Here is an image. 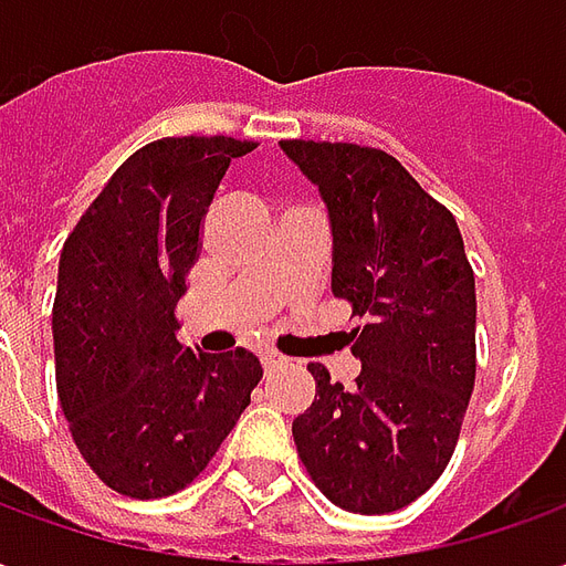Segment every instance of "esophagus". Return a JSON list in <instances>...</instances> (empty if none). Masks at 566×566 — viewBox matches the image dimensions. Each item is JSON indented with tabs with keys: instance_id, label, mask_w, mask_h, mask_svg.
<instances>
[{
	"instance_id": "1",
	"label": "esophagus",
	"mask_w": 566,
	"mask_h": 566,
	"mask_svg": "<svg viewBox=\"0 0 566 566\" xmlns=\"http://www.w3.org/2000/svg\"><path fill=\"white\" fill-rule=\"evenodd\" d=\"M260 360H263V369H266V373H275V369L287 367V360H284L282 355H272V352H266Z\"/></svg>"
}]
</instances>
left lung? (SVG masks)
<instances>
[{"instance_id": "1", "label": "left lung", "mask_w": 566, "mask_h": 566, "mask_svg": "<svg viewBox=\"0 0 566 566\" xmlns=\"http://www.w3.org/2000/svg\"><path fill=\"white\" fill-rule=\"evenodd\" d=\"M333 230V294L360 318L352 388L321 364L294 442L321 494L357 515L409 506L461 437L475 381V279L451 211L400 160L348 142L287 139Z\"/></svg>"}]
</instances>
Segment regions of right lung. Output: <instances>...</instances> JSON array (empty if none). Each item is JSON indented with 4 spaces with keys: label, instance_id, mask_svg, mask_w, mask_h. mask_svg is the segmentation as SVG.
<instances>
[{
    "label": "right lung",
    "instance_id": "1",
    "mask_svg": "<svg viewBox=\"0 0 566 566\" xmlns=\"http://www.w3.org/2000/svg\"><path fill=\"white\" fill-rule=\"evenodd\" d=\"M254 148L230 136L150 142L63 245L56 394L84 461L117 494L154 500L190 485L263 379L245 348L197 355L175 336L211 197L230 160Z\"/></svg>",
    "mask_w": 566,
    "mask_h": 566
}]
</instances>
